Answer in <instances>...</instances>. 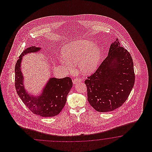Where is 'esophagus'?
<instances>
[{
    "instance_id": "obj_1",
    "label": "esophagus",
    "mask_w": 152,
    "mask_h": 152,
    "mask_svg": "<svg viewBox=\"0 0 152 152\" xmlns=\"http://www.w3.org/2000/svg\"><path fill=\"white\" fill-rule=\"evenodd\" d=\"M81 81V79L80 77H76V78L74 79V80H73L74 84H77V83H80Z\"/></svg>"
}]
</instances>
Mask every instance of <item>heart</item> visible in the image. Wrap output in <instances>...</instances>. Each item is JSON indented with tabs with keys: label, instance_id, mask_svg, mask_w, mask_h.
Returning <instances> with one entry per match:
<instances>
[{
	"label": "heart",
	"instance_id": "heart-1",
	"mask_svg": "<svg viewBox=\"0 0 152 152\" xmlns=\"http://www.w3.org/2000/svg\"><path fill=\"white\" fill-rule=\"evenodd\" d=\"M62 54L64 58L61 64L69 71H74L73 65L80 64L81 72L85 75L93 73L100 60V49L93 42L82 40L66 45Z\"/></svg>",
	"mask_w": 152,
	"mask_h": 152
}]
</instances>
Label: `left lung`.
<instances>
[{
	"label": "left lung",
	"instance_id": "1",
	"mask_svg": "<svg viewBox=\"0 0 152 152\" xmlns=\"http://www.w3.org/2000/svg\"><path fill=\"white\" fill-rule=\"evenodd\" d=\"M132 58L117 39L96 71L85 81L87 100L98 112H109L121 107L135 83Z\"/></svg>",
	"mask_w": 152,
	"mask_h": 152
}]
</instances>
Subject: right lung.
<instances>
[{
  "label": "right lung",
  "mask_w": 152,
  "mask_h": 152,
  "mask_svg": "<svg viewBox=\"0 0 152 152\" xmlns=\"http://www.w3.org/2000/svg\"><path fill=\"white\" fill-rule=\"evenodd\" d=\"M40 49L39 47L32 46L26 49L20 55L15 65V87L20 98L32 113L45 117L55 116L65 106L73 83L71 78L68 77L61 79L52 77L49 80L40 96L35 98L27 94L23 86V75L20 71L22 56Z\"/></svg>",
  "instance_id": "add662e5"
}]
</instances>
